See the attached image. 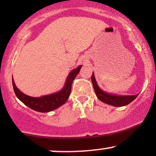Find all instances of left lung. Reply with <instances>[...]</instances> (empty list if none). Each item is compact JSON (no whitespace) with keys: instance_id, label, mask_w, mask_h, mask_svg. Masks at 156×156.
<instances>
[{"instance_id":"1","label":"left lung","mask_w":156,"mask_h":156,"mask_svg":"<svg viewBox=\"0 0 156 156\" xmlns=\"http://www.w3.org/2000/svg\"><path fill=\"white\" fill-rule=\"evenodd\" d=\"M92 82L93 84V87H94V92L97 97L100 101L103 102V103H106V104L113 105V106H124L129 104L132 101L136 98L138 94H135V95H115V94H109L103 91L102 89L98 87V83L94 78V73H92Z\"/></svg>"}]
</instances>
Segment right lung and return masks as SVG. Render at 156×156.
<instances>
[{
  "instance_id": "right-lung-1",
  "label": "right lung",
  "mask_w": 156,
  "mask_h": 156,
  "mask_svg": "<svg viewBox=\"0 0 156 156\" xmlns=\"http://www.w3.org/2000/svg\"><path fill=\"white\" fill-rule=\"evenodd\" d=\"M81 67V65L78 66V67L69 73L64 87L58 92L39 97V98L26 95L16 87L14 79L12 78L14 91H15L16 96L17 97L20 101L23 102L25 105L29 107L30 108L42 113L52 112L67 102L71 92L73 81L77 75L79 73Z\"/></svg>"
}]
</instances>
